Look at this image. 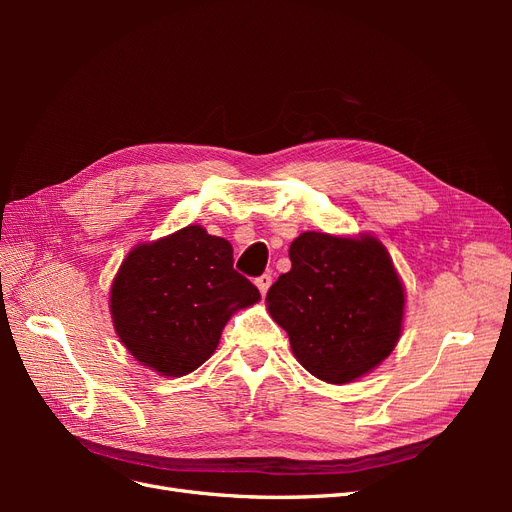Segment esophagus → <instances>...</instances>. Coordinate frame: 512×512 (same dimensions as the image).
<instances>
[{
    "mask_svg": "<svg viewBox=\"0 0 512 512\" xmlns=\"http://www.w3.org/2000/svg\"><path fill=\"white\" fill-rule=\"evenodd\" d=\"M271 282H273V277H271L269 273H265V275H260V277H256V286H258V290H260V294H262V297H265V294H267V290H269Z\"/></svg>",
    "mask_w": 512,
    "mask_h": 512,
    "instance_id": "1",
    "label": "esophagus"
}]
</instances>
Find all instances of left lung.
<instances>
[{
    "mask_svg": "<svg viewBox=\"0 0 512 512\" xmlns=\"http://www.w3.org/2000/svg\"><path fill=\"white\" fill-rule=\"evenodd\" d=\"M288 256L292 269L269 288L267 305L299 363L331 384L380 365L397 344L406 303L384 245L303 232Z\"/></svg>",
    "mask_w": 512,
    "mask_h": 512,
    "instance_id": "left-lung-1",
    "label": "left lung"
}]
</instances>
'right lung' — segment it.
I'll return each mask as SVG.
<instances>
[{
	"instance_id": "add662e5",
	"label": "right lung",
	"mask_w": 512,
	"mask_h": 512,
	"mask_svg": "<svg viewBox=\"0 0 512 512\" xmlns=\"http://www.w3.org/2000/svg\"><path fill=\"white\" fill-rule=\"evenodd\" d=\"M258 299V288L232 269V245L185 226L128 254L111 288V314L136 361L185 376L218 348L232 312Z\"/></svg>"
}]
</instances>
